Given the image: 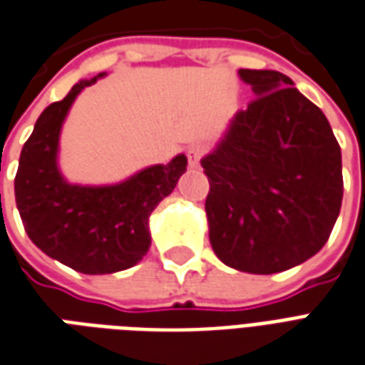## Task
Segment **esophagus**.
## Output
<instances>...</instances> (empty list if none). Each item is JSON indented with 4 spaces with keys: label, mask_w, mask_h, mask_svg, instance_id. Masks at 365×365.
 <instances>
[{
    "label": "esophagus",
    "mask_w": 365,
    "mask_h": 365,
    "mask_svg": "<svg viewBox=\"0 0 365 365\" xmlns=\"http://www.w3.org/2000/svg\"><path fill=\"white\" fill-rule=\"evenodd\" d=\"M205 156V147H201V145H191L190 148H187V162H190L191 168H197L199 164H201V160H203Z\"/></svg>",
    "instance_id": "1"
}]
</instances>
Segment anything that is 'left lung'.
<instances>
[{"mask_svg":"<svg viewBox=\"0 0 365 365\" xmlns=\"http://www.w3.org/2000/svg\"><path fill=\"white\" fill-rule=\"evenodd\" d=\"M255 98L201 164L210 245L224 265L272 274L325 245L342 203L341 147L292 79L240 69Z\"/></svg>","mask_w":365,"mask_h":365,"instance_id":"obj_1","label":"left lung"}]
</instances>
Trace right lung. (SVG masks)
I'll use <instances>...</instances> for the list:
<instances>
[{
    "mask_svg": "<svg viewBox=\"0 0 365 365\" xmlns=\"http://www.w3.org/2000/svg\"><path fill=\"white\" fill-rule=\"evenodd\" d=\"M98 77L77 83L40 114L15 175L17 209L29 237L46 255L85 274L118 272L141 261L150 245L148 217L187 166L180 155L110 187L67 183L56 164L59 129L75 96Z\"/></svg>",
    "mask_w": 365,
    "mask_h": 365,
    "instance_id": "right-lung-1",
    "label": "right lung"
}]
</instances>
